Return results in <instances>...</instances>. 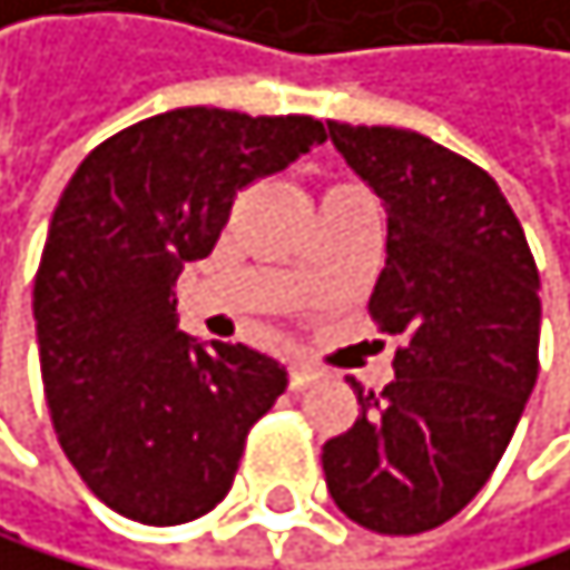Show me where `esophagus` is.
Here are the masks:
<instances>
[{
  "instance_id": "34e87169",
  "label": "esophagus",
  "mask_w": 570,
  "mask_h": 570,
  "mask_svg": "<svg viewBox=\"0 0 570 570\" xmlns=\"http://www.w3.org/2000/svg\"><path fill=\"white\" fill-rule=\"evenodd\" d=\"M318 375H323V372H318L312 362H294V365H291V390H305V386H312V383L318 380Z\"/></svg>"
}]
</instances>
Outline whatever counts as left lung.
<instances>
[{
	"mask_svg": "<svg viewBox=\"0 0 570 570\" xmlns=\"http://www.w3.org/2000/svg\"><path fill=\"white\" fill-rule=\"evenodd\" d=\"M347 166L386 205L372 323L401 336L393 383L357 393L326 440L330 497L351 521L415 535L451 521L508 451L539 375V269L497 180L425 134L330 119Z\"/></svg>",
	"mask_w": 570,
	"mask_h": 570,
	"instance_id": "1",
	"label": "left lung"
}]
</instances>
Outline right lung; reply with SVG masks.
<instances>
[{"mask_svg":"<svg viewBox=\"0 0 570 570\" xmlns=\"http://www.w3.org/2000/svg\"><path fill=\"white\" fill-rule=\"evenodd\" d=\"M323 141L312 116L187 106L112 134L62 190L35 276L41 383L62 454L116 514H208L287 390L276 357L180 333L173 287L237 190Z\"/></svg>","mask_w":570,"mask_h":570,"instance_id":"obj_1","label":"right lung"}]
</instances>
